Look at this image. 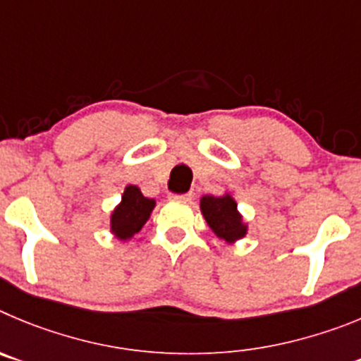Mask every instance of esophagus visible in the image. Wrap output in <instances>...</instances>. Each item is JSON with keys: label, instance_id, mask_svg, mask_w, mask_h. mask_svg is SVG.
I'll return each instance as SVG.
<instances>
[{"label": "esophagus", "instance_id": "34e87169", "mask_svg": "<svg viewBox=\"0 0 361 361\" xmlns=\"http://www.w3.org/2000/svg\"><path fill=\"white\" fill-rule=\"evenodd\" d=\"M171 197L176 201H190L194 197L192 192H185V194H171Z\"/></svg>", "mask_w": 361, "mask_h": 361}]
</instances>
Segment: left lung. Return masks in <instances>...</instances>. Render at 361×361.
I'll use <instances>...</instances> for the list:
<instances>
[{
    "label": "left lung",
    "instance_id": "8db88e82",
    "mask_svg": "<svg viewBox=\"0 0 361 361\" xmlns=\"http://www.w3.org/2000/svg\"><path fill=\"white\" fill-rule=\"evenodd\" d=\"M201 212L217 237L232 243L246 233V225L237 212V203L230 196L201 197Z\"/></svg>",
    "mask_w": 361,
    "mask_h": 361
}]
</instances>
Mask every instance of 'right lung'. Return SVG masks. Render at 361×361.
Listing matches in <instances>:
<instances>
[{
	"instance_id": "right-lung-1",
	"label": "right lung",
	"mask_w": 361,
	"mask_h": 361,
	"mask_svg": "<svg viewBox=\"0 0 361 361\" xmlns=\"http://www.w3.org/2000/svg\"><path fill=\"white\" fill-rule=\"evenodd\" d=\"M152 209H154V200H149L140 192V188L129 185L122 194V203L116 207L111 216V230L118 239H129L136 232H140Z\"/></svg>"
}]
</instances>
